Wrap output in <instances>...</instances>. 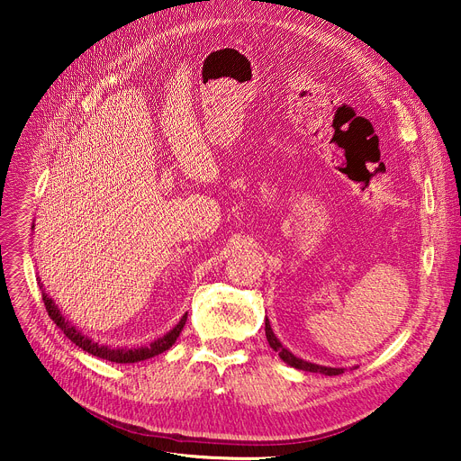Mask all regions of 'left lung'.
I'll return each mask as SVG.
<instances>
[{
  "instance_id": "1",
  "label": "left lung",
  "mask_w": 461,
  "mask_h": 461,
  "mask_svg": "<svg viewBox=\"0 0 461 461\" xmlns=\"http://www.w3.org/2000/svg\"><path fill=\"white\" fill-rule=\"evenodd\" d=\"M265 336H267L269 346H271L275 351H278L280 358L285 362V365H289V366H294V368H297V370H304V372H316V374L320 372V374H325V375H340V374H344L342 368H329V366L312 365V362H306V360H303V358H297L294 353H289V351L278 342V338L275 336V332H273V329H271V325H269V320H265Z\"/></svg>"
}]
</instances>
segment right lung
<instances>
[{
  "instance_id": "obj_1",
  "label": "right lung",
  "mask_w": 461,
  "mask_h": 461,
  "mask_svg": "<svg viewBox=\"0 0 461 461\" xmlns=\"http://www.w3.org/2000/svg\"><path fill=\"white\" fill-rule=\"evenodd\" d=\"M42 289V285H41ZM42 301H44V306H46V312L48 316H50V320L63 330V334L68 338V340L72 344H77L78 348H82L84 351L99 357V358H106V360H112V362H121V365H127V362H140V360H145V358H151L155 355H160L164 353L166 349L172 348L176 344V340L179 338L185 323H186V316L188 313H185V316L181 318V321L169 330L167 334H164L162 338H158V340H155L151 346L148 348H138V349H117V348H108V346H99L96 342L89 340V338L86 334H82L80 330H77L75 327H72L68 323V320H65L61 316V312L58 310L56 303L48 297L44 292H42Z\"/></svg>"
}]
</instances>
